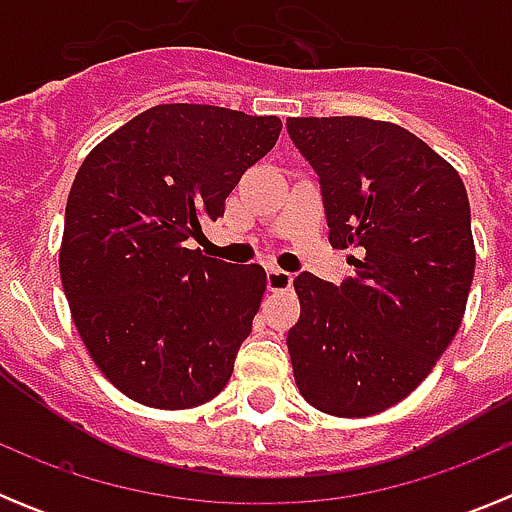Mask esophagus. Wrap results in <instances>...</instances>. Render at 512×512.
Here are the masks:
<instances>
[{"instance_id":"obj_1","label":"esophagus","mask_w":512,"mask_h":512,"mask_svg":"<svg viewBox=\"0 0 512 512\" xmlns=\"http://www.w3.org/2000/svg\"><path fill=\"white\" fill-rule=\"evenodd\" d=\"M266 284H269L271 292H284V289L292 287V274H289V271L274 269V266H271V269L266 271Z\"/></svg>"}]
</instances>
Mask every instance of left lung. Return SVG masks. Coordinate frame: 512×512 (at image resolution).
I'll return each mask as SVG.
<instances>
[{
  "mask_svg": "<svg viewBox=\"0 0 512 512\" xmlns=\"http://www.w3.org/2000/svg\"><path fill=\"white\" fill-rule=\"evenodd\" d=\"M287 130L320 176L330 246L356 251L341 287L295 279L297 390L336 418L377 415L431 374L464 318L477 261L467 189L395 122L289 117Z\"/></svg>",
  "mask_w": 512,
  "mask_h": 512,
  "instance_id": "obj_1",
  "label": "left lung"
}]
</instances>
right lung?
Segmentation results:
<instances>
[{
    "instance_id": "obj_1",
    "label": "right lung",
    "mask_w": 512,
    "mask_h": 512,
    "mask_svg": "<svg viewBox=\"0 0 512 512\" xmlns=\"http://www.w3.org/2000/svg\"><path fill=\"white\" fill-rule=\"evenodd\" d=\"M282 120L158 104L92 148L71 184L58 253L76 330L130 400L187 410L220 395L266 292L259 264L207 259L187 238L225 212Z\"/></svg>"
}]
</instances>
